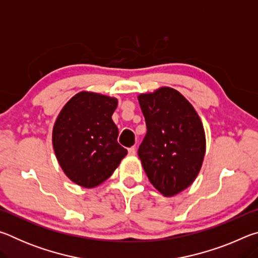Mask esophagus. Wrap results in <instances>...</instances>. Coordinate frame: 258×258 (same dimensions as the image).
I'll return each mask as SVG.
<instances>
[{
  "label": "esophagus",
  "mask_w": 258,
  "mask_h": 258,
  "mask_svg": "<svg viewBox=\"0 0 258 258\" xmlns=\"http://www.w3.org/2000/svg\"><path fill=\"white\" fill-rule=\"evenodd\" d=\"M135 154H137V149H135V147L130 148V149H128V155L130 156H135Z\"/></svg>",
  "instance_id": "1"
}]
</instances>
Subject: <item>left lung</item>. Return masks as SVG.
<instances>
[{
  "label": "left lung",
  "instance_id": "left-lung-1",
  "mask_svg": "<svg viewBox=\"0 0 258 258\" xmlns=\"http://www.w3.org/2000/svg\"><path fill=\"white\" fill-rule=\"evenodd\" d=\"M147 134L139 157L148 178L165 197L192 184L202 168L206 138L192 104L172 87L140 94Z\"/></svg>",
  "mask_w": 258,
  "mask_h": 258
}]
</instances>
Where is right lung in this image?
<instances>
[{"instance_id":"obj_1","label":"right lung","mask_w":258,"mask_h":258,"mask_svg":"<svg viewBox=\"0 0 258 258\" xmlns=\"http://www.w3.org/2000/svg\"><path fill=\"white\" fill-rule=\"evenodd\" d=\"M116 98L77 93L61 109L52 132L60 167L83 187H94L111 176L127 150L117 142L118 128L111 119Z\"/></svg>"}]
</instances>
